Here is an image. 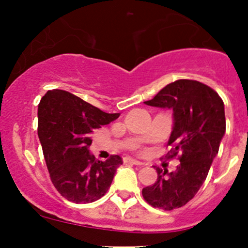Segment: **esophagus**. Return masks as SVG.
Returning <instances> with one entry per match:
<instances>
[{
	"label": "esophagus",
	"mask_w": 248,
	"mask_h": 248,
	"mask_svg": "<svg viewBox=\"0 0 248 248\" xmlns=\"http://www.w3.org/2000/svg\"><path fill=\"white\" fill-rule=\"evenodd\" d=\"M124 162H129V163L136 164V166H144V163H142V162H140L136 158H131V157H127V158H124Z\"/></svg>",
	"instance_id": "obj_1"
}]
</instances>
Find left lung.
<instances>
[{"label":"left lung","mask_w":248,"mask_h":248,"mask_svg":"<svg viewBox=\"0 0 248 248\" xmlns=\"http://www.w3.org/2000/svg\"><path fill=\"white\" fill-rule=\"evenodd\" d=\"M145 104L174 111L166 157L180 164L168 175L156 168L157 181L141 192L147 204L170 211L193 199L206 179L226 132L224 104L214 89L189 79L170 82Z\"/></svg>","instance_id":"left-lung-1"}]
</instances>
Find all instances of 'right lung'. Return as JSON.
Returning a JSON list of instances; mask_svg holds the SVG:
<instances>
[{"label":"right lung","mask_w":248,"mask_h":248,"mask_svg":"<svg viewBox=\"0 0 248 248\" xmlns=\"http://www.w3.org/2000/svg\"><path fill=\"white\" fill-rule=\"evenodd\" d=\"M71 92L50 90L38 104V137L55 188L76 204L98 201L107 193L117 167L119 155L106 162L90 154L91 134L116 120Z\"/></svg>","instance_id":"add662e5"}]
</instances>
